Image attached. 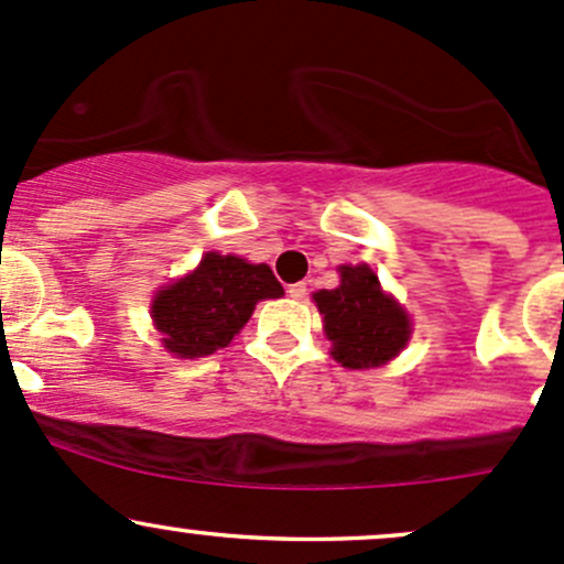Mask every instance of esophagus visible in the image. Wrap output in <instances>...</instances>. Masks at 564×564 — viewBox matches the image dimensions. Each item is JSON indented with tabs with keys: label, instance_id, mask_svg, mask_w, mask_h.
Returning a JSON list of instances; mask_svg holds the SVG:
<instances>
[{
	"label": "esophagus",
	"instance_id": "34e87169",
	"mask_svg": "<svg viewBox=\"0 0 564 564\" xmlns=\"http://www.w3.org/2000/svg\"><path fill=\"white\" fill-rule=\"evenodd\" d=\"M288 295H290V299H293V301H304V299H306V284H304V282L290 284Z\"/></svg>",
	"mask_w": 564,
	"mask_h": 564
}]
</instances>
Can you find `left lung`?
I'll use <instances>...</instances> for the list:
<instances>
[{
	"label": "left lung",
	"mask_w": 564,
	"mask_h": 564,
	"mask_svg": "<svg viewBox=\"0 0 564 564\" xmlns=\"http://www.w3.org/2000/svg\"><path fill=\"white\" fill-rule=\"evenodd\" d=\"M338 288L314 293L333 360L355 371L384 366L409 344V314L381 290L379 276L366 263L338 265Z\"/></svg>",
	"instance_id": "1"
}]
</instances>
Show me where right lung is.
<instances>
[{"mask_svg":"<svg viewBox=\"0 0 564 564\" xmlns=\"http://www.w3.org/2000/svg\"><path fill=\"white\" fill-rule=\"evenodd\" d=\"M284 295L265 263L207 252L202 263L155 293L150 317L161 344L177 357H207L228 347L263 299Z\"/></svg>","mask_w":564,"mask_h":564,"instance_id":"right-lung-1","label":"right lung"}]
</instances>
